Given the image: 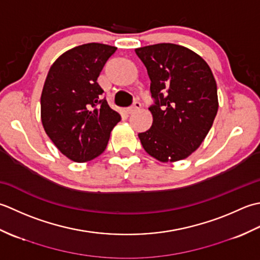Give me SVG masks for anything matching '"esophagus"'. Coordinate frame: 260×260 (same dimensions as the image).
Masks as SVG:
<instances>
[{"instance_id": "obj_1", "label": "esophagus", "mask_w": 260, "mask_h": 260, "mask_svg": "<svg viewBox=\"0 0 260 260\" xmlns=\"http://www.w3.org/2000/svg\"><path fill=\"white\" fill-rule=\"evenodd\" d=\"M140 108H141V104H140V102H135V103H134V105H132V107H130V108L126 109V112H128L129 114H130V113H134V112H136L137 110H139Z\"/></svg>"}]
</instances>
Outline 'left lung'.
<instances>
[{
  "instance_id": "obj_1",
  "label": "left lung",
  "mask_w": 260,
  "mask_h": 260,
  "mask_svg": "<svg viewBox=\"0 0 260 260\" xmlns=\"http://www.w3.org/2000/svg\"><path fill=\"white\" fill-rule=\"evenodd\" d=\"M147 68L152 124L138 135L147 153L161 162L185 159L202 144L218 112L210 66L186 47L157 44L135 49Z\"/></svg>"
}]
</instances>
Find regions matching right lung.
Returning a JSON list of instances; mask_svg holds the SVG:
<instances>
[{"label": "right lung", "instance_id": "1", "mask_svg": "<svg viewBox=\"0 0 260 260\" xmlns=\"http://www.w3.org/2000/svg\"><path fill=\"white\" fill-rule=\"evenodd\" d=\"M116 47L91 42L52 63L41 93V122L62 155L85 162L102 153L121 120L103 100L98 77Z\"/></svg>", "mask_w": 260, "mask_h": 260}]
</instances>
